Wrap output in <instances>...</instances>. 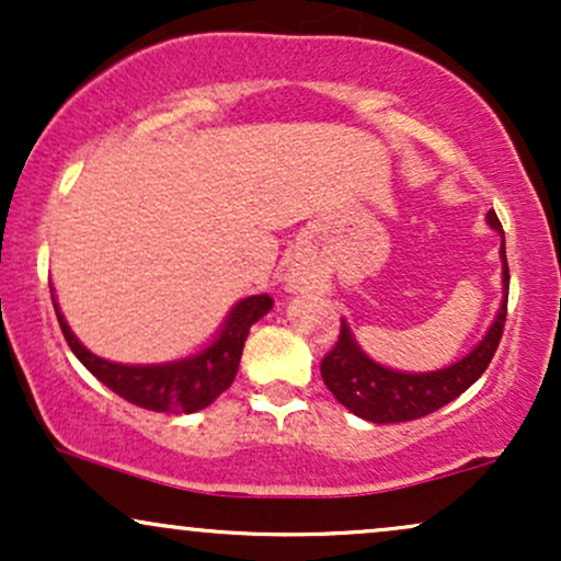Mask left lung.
<instances>
[{
  "label": "left lung",
  "mask_w": 561,
  "mask_h": 561,
  "mask_svg": "<svg viewBox=\"0 0 561 561\" xmlns=\"http://www.w3.org/2000/svg\"><path fill=\"white\" fill-rule=\"evenodd\" d=\"M488 224L504 237L499 216L488 210ZM501 261H504V300L495 313L491 330L474 345L461 362L446 366V369L427 371V375H411V371H396L388 366L371 362L358 347L351 327H340L337 343L324 358H321V379L330 392L366 422L392 424L411 422L420 416L433 414L443 405L459 398L469 385L480 379L488 364L493 362L495 347L501 343L506 324V300H508V266H506V244L501 240Z\"/></svg>",
  "instance_id": "1"
}]
</instances>
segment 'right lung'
I'll use <instances>...</instances> for the list:
<instances>
[{"instance_id": "right-lung-1", "label": "right lung", "mask_w": 561, "mask_h": 561, "mask_svg": "<svg viewBox=\"0 0 561 561\" xmlns=\"http://www.w3.org/2000/svg\"><path fill=\"white\" fill-rule=\"evenodd\" d=\"M55 302V295H53ZM274 300L268 295H250L231 308L229 319L224 321L221 332L208 347L195 353V356L182 358V362L169 364H115L94 356L79 343L70 332L66 317L55 302L57 321L66 334L70 351L87 366L92 375L107 385L128 403L141 405L150 411H169V414H192V411L205 409L221 396L224 390L234 382L237 369H240L242 347L248 340L250 327L259 321L263 313L272 311Z\"/></svg>"}]
</instances>
